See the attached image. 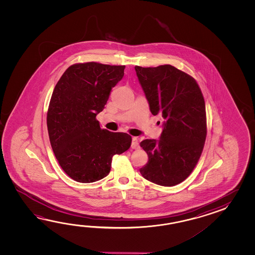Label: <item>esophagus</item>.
<instances>
[{"label": "esophagus", "instance_id": "obj_1", "mask_svg": "<svg viewBox=\"0 0 255 255\" xmlns=\"http://www.w3.org/2000/svg\"><path fill=\"white\" fill-rule=\"evenodd\" d=\"M131 147L132 148H134V149H135V148H138L139 147V146H138V139L136 138V137H132V143H131Z\"/></svg>", "mask_w": 255, "mask_h": 255}]
</instances>
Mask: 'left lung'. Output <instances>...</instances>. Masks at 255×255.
Returning a JSON list of instances; mask_svg holds the SVG:
<instances>
[{
  "label": "left lung",
  "mask_w": 255,
  "mask_h": 255,
  "mask_svg": "<svg viewBox=\"0 0 255 255\" xmlns=\"http://www.w3.org/2000/svg\"><path fill=\"white\" fill-rule=\"evenodd\" d=\"M135 70L152 115H160L164 120L158 140L140 142L148 160L139 171L155 184L175 186L190 176L204 147L207 118L203 95L192 76L172 65H135Z\"/></svg>",
  "instance_id": "1"
}]
</instances>
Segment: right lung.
Listing matches in <instances>:
<instances>
[{
    "mask_svg": "<svg viewBox=\"0 0 255 255\" xmlns=\"http://www.w3.org/2000/svg\"><path fill=\"white\" fill-rule=\"evenodd\" d=\"M124 69L96 62L74 64L54 87L46 117L49 139L61 168L77 182L108 176L113 156L131 145L128 134L103 129L97 120Z\"/></svg>",
    "mask_w": 255,
    "mask_h": 255,
    "instance_id": "right-lung-1",
    "label": "right lung"
}]
</instances>
